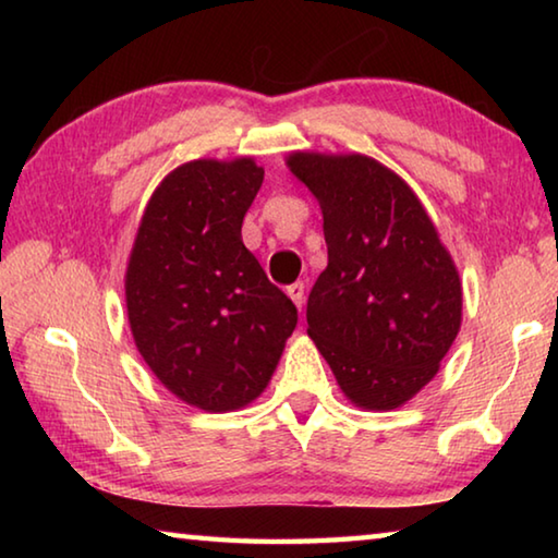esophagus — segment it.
<instances>
[{
    "mask_svg": "<svg viewBox=\"0 0 558 558\" xmlns=\"http://www.w3.org/2000/svg\"><path fill=\"white\" fill-rule=\"evenodd\" d=\"M286 292L298 307H302V302H305V282H292V286L286 288Z\"/></svg>",
    "mask_w": 558,
    "mask_h": 558,
    "instance_id": "1",
    "label": "esophagus"
}]
</instances>
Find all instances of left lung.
<instances>
[{"instance_id":"8db88e82","label":"left lung","mask_w":558,"mask_h":558,"mask_svg":"<svg viewBox=\"0 0 558 558\" xmlns=\"http://www.w3.org/2000/svg\"><path fill=\"white\" fill-rule=\"evenodd\" d=\"M290 172L317 196L327 268L307 298V335L347 399L399 409L456 342L462 288L418 196L364 155L295 153Z\"/></svg>"}]
</instances>
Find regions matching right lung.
Returning <instances> with one entry per match:
<instances>
[{"mask_svg":"<svg viewBox=\"0 0 558 558\" xmlns=\"http://www.w3.org/2000/svg\"><path fill=\"white\" fill-rule=\"evenodd\" d=\"M263 184L251 157L177 167L149 199L125 278L140 354L179 399L233 411L266 389L298 307L241 241Z\"/></svg>","mask_w":558,"mask_h":558,"instance_id":"add662e5","label":"right lung"}]
</instances>
